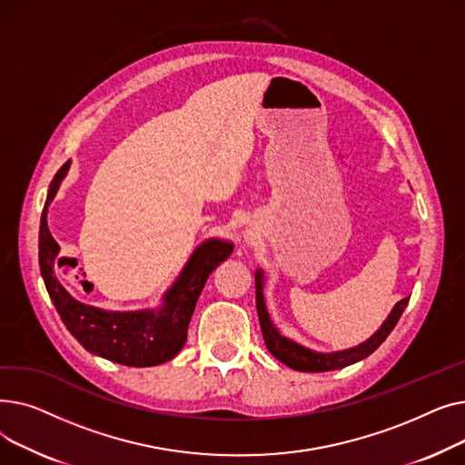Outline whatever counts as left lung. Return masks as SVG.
I'll list each match as a JSON object with an SVG mask.
<instances>
[{
  "label": "left lung",
  "instance_id": "8db88e82",
  "mask_svg": "<svg viewBox=\"0 0 465 465\" xmlns=\"http://www.w3.org/2000/svg\"><path fill=\"white\" fill-rule=\"evenodd\" d=\"M262 272H256V309H258V319H260V328H262V335L265 341V347L270 351L277 360H281L282 363H286L288 368L296 370V371H307V373H322V371H333V370H341L347 368V365L360 361L363 358H368L371 352H375L382 341L390 335V331L394 330V326L398 324L400 316L403 314L409 298H403L401 302L396 303V307L390 312L388 319L384 321V324L381 326V330L370 337L365 343L349 349V351H341V352H333V354H321V352H312L294 341H290L286 337H282L275 326L270 321V314H267L265 309V302H263V294H262Z\"/></svg>",
  "mask_w": 465,
  "mask_h": 465
}]
</instances>
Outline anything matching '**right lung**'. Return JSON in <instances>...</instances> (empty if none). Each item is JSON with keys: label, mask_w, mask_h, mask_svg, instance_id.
<instances>
[{"label": "right lung", "mask_w": 465, "mask_h": 465, "mask_svg": "<svg viewBox=\"0 0 465 465\" xmlns=\"http://www.w3.org/2000/svg\"><path fill=\"white\" fill-rule=\"evenodd\" d=\"M67 169L69 162L58 169L48 188L39 228L41 275L62 322L88 352L111 361L132 368H151L171 360L184 347L195 302L214 267L232 254V245L211 239L195 249L181 277L165 294L163 307L154 312H111L84 305L71 298L54 275V258L60 247L46 226V209Z\"/></svg>", "instance_id": "obj_1"}]
</instances>
